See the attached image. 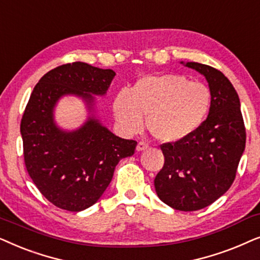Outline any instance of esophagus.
<instances>
[{
	"mask_svg": "<svg viewBox=\"0 0 260 260\" xmlns=\"http://www.w3.org/2000/svg\"><path fill=\"white\" fill-rule=\"evenodd\" d=\"M147 147H148V145L146 143H144V141H140V143L137 145V151L138 152L145 151V150H147Z\"/></svg>",
	"mask_w": 260,
	"mask_h": 260,
	"instance_id": "34e87169",
	"label": "esophagus"
}]
</instances>
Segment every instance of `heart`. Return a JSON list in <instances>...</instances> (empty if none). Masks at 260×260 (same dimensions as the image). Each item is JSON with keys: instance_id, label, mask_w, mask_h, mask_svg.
<instances>
[{"instance_id": "heart-1", "label": "heart", "mask_w": 260, "mask_h": 260, "mask_svg": "<svg viewBox=\"0 0 260 260\" xmlns=\"http://www.w3.org/2000/svg\"><path fill=\"white\" fill-rule=\"evenodd\" d=\"M212 106V92L201 82L182 75L145 76L129 91L121 90L113 102L114 115L126 133L144 126L162 143L174 144L192 136L205 122Z\"/></svg>"}]
</instances>
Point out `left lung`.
Instances as JSON below:
<instances>
[{
  "label": "left lung",
  "instance_id": "left-lung-1",
  "mask_svg": "<svg viewBox=\"0 0 260 260\" xmlns=\"http://www.w3.org/2000/svg\"><path fill=\"white\" fill-rule=\"evenodd\" d=\"M181 64L205 76L212 106L192 136L161 145L165 162L155 176L154 188L165 205L193 212L212 205L231 188L245 151L246 132L239 96L230 79L209 65Z\"/></svg>",
  "mask_w": 260,
  "mask_h": 260
}]
</instances>
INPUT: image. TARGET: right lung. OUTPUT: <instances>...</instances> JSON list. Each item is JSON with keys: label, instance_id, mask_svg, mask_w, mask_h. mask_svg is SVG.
<instances>
[{"label": "right lung", "instance_id": "obj_1", "mask_svg": "<svg viewBox=\"0 0 260 260\" xmlns=\"http://www.w3.org/2000/svg\"><path fill=\"white\" fill-rule=\"evenodd\" d=\"M115 75L82 61L64 64L44 75L30 94L20 126L25 164L39 191L58 208L81 212L95 205L117 162L134 154L137 141L116 137L95 114V96L107 94ZM65 95L81 98L88 112L76 130L55 122V107Z\"/></svg>", "mask_w": 260, "mask_h": 260}]
</instances>
